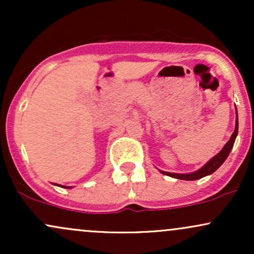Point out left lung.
Wrapping results in <instances>:
<instances>
[{
    "instance_id": "left-lung-1",
    "label": "left lung",
    "mask_w": 254,
    "mask_h": 254,
    "mask_svg": "<svg viewBox=\"0 0 254 254\" xmlns=\"http://www.w3.org/2000/svg\"><path fill=\"white\" fill-rule=\"evenodd\" d=\"M235 111H237V107H235ZM235 113H237V117H235V129H234V132H233L232 136H230L229 141L227 142L222 149L218 151V153L214 157H211V159L209 160V161L206 162L203 167H200L199 170L192 172V173H171V172H165L161 170H159V171L161 172L162 174H165V176L176 178V179H182V180H197V179H200V178L210 176V174L214 173V172L216 171L224 161H226V159L229 155L230 150L233 149V145H234L235 138H237V136H238V130H239L238 111Z\"/></svg>"
}]
</instances>
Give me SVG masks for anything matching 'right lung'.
<instances>
[{
    "label": "right lung",
    "instance_id": "right-lung-1",
    "mask_svg": "<svg viewBox=\"0 0 254 254\" xmlns=\"http://www.w3.org/2000/svg\"><path fill=\"white\" fill-rule=\"evenodd\" d=\"M56 185H57V186H61V188H66V189H70V188H69V186H63V185H58V184H56Z\"/></svg>",
    "mask_w": 254,
    "mask_h": 254
}]
</instances>
